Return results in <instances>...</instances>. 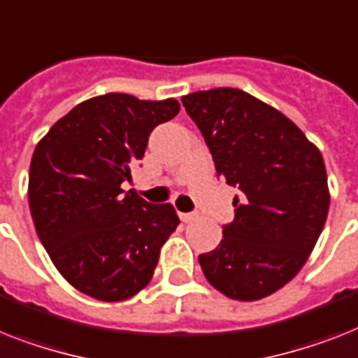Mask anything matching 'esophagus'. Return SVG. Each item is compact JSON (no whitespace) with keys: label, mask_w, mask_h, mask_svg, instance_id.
<instances>
[{"label":"esophagus","mask_w":358,"mask_h":358,"mask_svg":"<svg viewBox=\"0 0 358 358\" xmlns=\"http://www.w3.org/2000/svg\"><path fill=\"white\" fill-rule=\"evenodd\" d=\"M178 215H180V220L182 222H191L198 216L196 213H178Z\"/></svg>","instance_id":"esophagus-1"}]
</instances>
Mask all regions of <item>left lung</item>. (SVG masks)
<instances>
[{
    "mask_svg": "<svg viewBox=\"0 0 358 358\" xmlns=\"http://www.w3.org/2000/svg\"><path fill=\"white\" fill-rule=\"evenodd\" d=\"M216 173L240 189L235 220L218 248L198 257L213 287L235 300H260L302 269L329 209L324 158L280 110L240 89L182 96Z\"/></svg>",
    "mask_w": 358,
    "mask_h": 358,
    "instance_id": "left-lung-1",
    "label": "left lung"
}]
</instances>
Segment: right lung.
<instances>
[{
    "label": "right lung",
    "instance_id": "add662e5",
    "mask_svg": "<svg viewBox=\"0 0 358 358\" xmlns=\"http://www.w3.org/2000/svg\"><path fill=\"white\" fill-rule=\"evenodd\" d=\"M178 110L174 98L109 92L76 105L36 145L29 171L36 233L63 278L92 299L120 302L143 289L180 224L171 203L122 189L152 129Z\"/></svg>",
    "mask_w": 358,
    "mask_h": 358
}]
</instances>
